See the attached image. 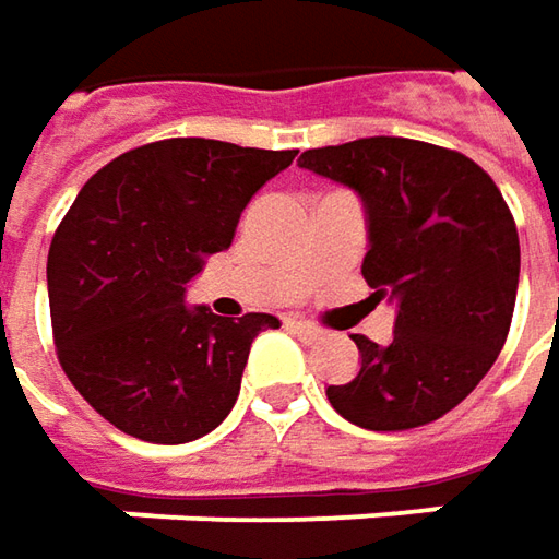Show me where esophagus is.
Returning <instances> with one entry per match:
<instances>
[{"instance_id":"1","label":"esophagus","mask_w":559,"mask_h":559,"mask_svg":"<svg viewBox=\"0 0 559 559\" xmlns=\"http://www.w3.org/2000/svg\"><path fill=\"white\" fill-rule=\"evenodd\" d=\"M287 328H290L294 334H299L302 340L321 337V328H318V324H312V321H306V318H287Z\"/></svg>"}]
</instances>
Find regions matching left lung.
<instances>
[{
  "label": "left lung",
  "mask_w": 559,
  "mask_h": 559,
  "mask_svg": "<svg viewBox=\"0 0 559 559\" xmlns=\"http://www.w3.org/2000/svg\"><path fill=\"white\" fill-rule=\"evenodd\" d=\"M299 166L356 188L371 247L361 275L395 302L386 346L356 334L361 371L328 386L349 424L380 433L433 424L501 353L516 302L520 238L479 164L452 147L374 135L302 151Z\"/></svg>",
  "instance_id": "obj_1"
}]
</instances>
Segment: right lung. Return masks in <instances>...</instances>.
I'll return each instance as SVG.
<instances>
[{"mask_svg": "<svg viewBox=\"0 0 559 559\" xmlns=\"http://www.w3.org/2000/svg\"><path fill=\"white\" fill-rule=\"evenodd\" d=\"M294 157L164 139L120 154L76 194L49 247L51 334L76 393L117 430L179 445L228 417L250 343L281 321L188 309L185 284Z\"/></svg>", "mask_w": 559, "mask_h": 559, "instance_id": "add662e5", "label": "right lung"}]
</instances>
